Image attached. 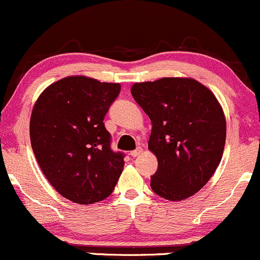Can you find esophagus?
Here are the masks:
<instances>
[{
    "instance_id": "34e87169",
    "label": "esophagus",
    "mask_w": 260,
    "mask_h": 260,
    "mask_svg": "<svg viewBox=\"0 0 260 260\" xmlns=\"http://www.w3.org/2000/svg\"><path fill=\"white\" fill-rule=\"evenodd\" d=\"M141 153H142V149H141V148H138V149H136V150H133V152H131V155H132L133 158H136V156H138Z\"/></svg>"
}]
</instances>
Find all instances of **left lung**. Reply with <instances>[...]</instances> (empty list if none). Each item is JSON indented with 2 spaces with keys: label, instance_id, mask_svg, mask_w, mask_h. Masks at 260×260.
I'll list each match as a JSON object with an SVG mask.
<instances>
[{
  "label": "left lung",
  "instance_id": "8db88e82",
  "mask_svg": "<svg viewBox=\"0 0 260 260\" xmlns=\"http://www.w3.org/2000/svg\"><path fill=\"white\" fill-rule=\"evenodd\" d=\"M131 92L152 121L148 148L158 159V170L150 176V187L170 201L190 198L221 161L226 142L221 105L193 79L138 82Z\"/></svg>",
  "mask_w": 260,
  "mask_h": 260
}]
</instances>
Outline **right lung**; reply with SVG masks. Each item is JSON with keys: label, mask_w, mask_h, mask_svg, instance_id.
<instances>
[{"label": "right lung", "mask_w": 260, "mask_h": 260, "mask_svg": "<svg viewBox=\"0 0 260 260\" xmlns=\"http://www.w3.org/2000/svg\"><path fill=\"white\" fill-rule=\"evenodd\" d=\"M121 85L69 76L48 86L30 116V144L43 174L61 196L88 205L112 193L124 154L111 149L104 124Z\"/></svg>", "instance_id": "1"}]
</instances>
